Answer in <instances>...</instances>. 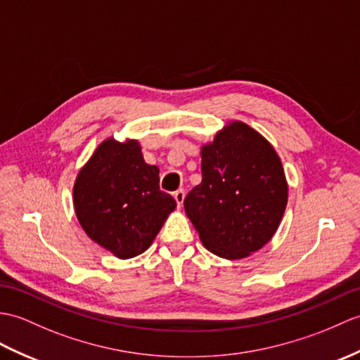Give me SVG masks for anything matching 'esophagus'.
I'll return each instance as SVG.
<instances>
[{
  "label": "esophagus",
  "instance_id": "esophagus-1",
  "mask_svg": "<svg viewBox=\"0 0 360 360\" xmlns=\"http://www.w3.org/2000/svg\"><path fill=\"white\" fill-rule=\"evenodd\" d=\"M173 198H174V200H176L178 207L181 208L182 204H184V198H186V191H184L182 188H181V190H176V191H174V193H173Z\"/></svg>",
  "mask_w": 360,
  "mask_h": 360
}]
</instances>
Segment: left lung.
<instances>
[{
    "label": "left lung",
    "mask_w": 360,
    "mask_h": 360,
    "mask_svg": "<svg viewBox=\"0 0 360 360\" xmlns=\"http://www.w3.org/2000/svg\"><path fill=\"white\" fill-rule=\"evenodd\" d=\"M202 182L184 208L207 250L224 259L257 252L278 230L288 186L273 146L250 125L235 121L200 148Z\"/></svg>",
    "instance_id": "left-lung-1"
}]
</instances>
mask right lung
Masks as SVG:
<instances>
[{
	"label": "right lung",
	"instance_id": "obj_1",
	"mask_svg": "<svg viewBox=\"0 0 360 360\" xmlns=\"http://www.w3.org/2000/svg\"><path fill=\"white\" fill-rule=\"evenodd\" d=\"M73 205L91 240L130 259L152 245L176 200L160 190V170L146 164L138 141L108 138L79 170Z\"/></svg>",
	"mask_w": 360,
	"mask_h": 360
}]
</instances>
